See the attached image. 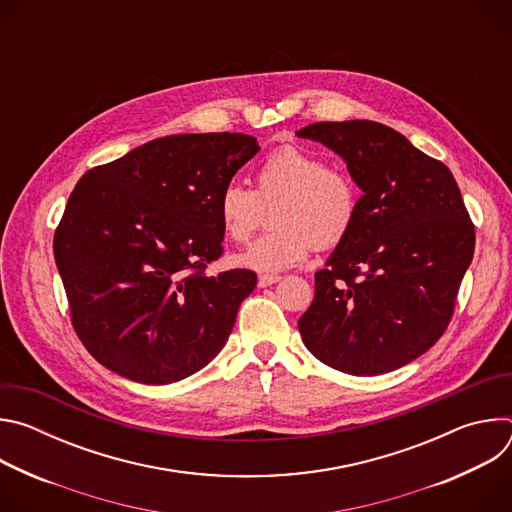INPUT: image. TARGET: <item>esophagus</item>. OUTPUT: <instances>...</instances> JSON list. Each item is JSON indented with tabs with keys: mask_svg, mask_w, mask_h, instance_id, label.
<instances>
[{
	"mask_svg": "<svg viewBox=\"0 0 512 512\" xmlns=\"http://www.w3.org/2000/svg\"><path fill=\"white\" fill-rule=\"evenodd\" d=\"M281 277L279 275H259V279H257V285L259 287H267V285H273V283H277Z\"/></svg>",
	"mask_w": 512,
	"mask_h": 512,
	"instance_id": "34e87169",
	"label": "esophagus"
}]
</instances>
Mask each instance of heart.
<instances>
[{
    "label": "heart",
    "instance_id": "b5f03b06",
    "mask_svg": "<svg viewBox=\"0 0 512 512\" xmlns=\"http://www.w3.org/2000/svg\"><path fill=\"white\" fill-rule=\"evenodd\" d=\"M275 231L253 241L233 263L259 273H279L302 265L314 245L332 249L352 231L358 216V192L340 170L298 148L283 145L255 172V190L229 182L216 198L223 235L245 243L261 225L263 208H271Z\"/></svg>",
    "mask_w": 512,
    "mask_h": 512
}]
</instances>
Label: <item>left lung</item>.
<instances>
[{"instance_id":"left-lung-1","label":"left lung","mask_w":512,"mask_h":512,"mask_svg":"<svg viewBox=\"0 0 512 512\" xmlns=\"http://www.w3.org/2000/svg\"><path fill=\"white\" fill-rule=\"evenodd\" d=\"M298 137L336 152L362 190L350 235L316 273L298 328L308 350L348 375H383L446 332L474 255V225L440 160L377 121L312 123Z\"/></svg>"}]
</instances>
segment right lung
Instances as JSON below:
<instances>
[{
    "mask_svg": "<svg viewBox=\"0 0 512 512\" xmlns=\"http://www.w3.org/2000/svg\"><path fill=\"white\" fill-rule=\"evenodd\" d=\"M259 152L245 133H182L89 170L54 233L85 348L145 385L186 379L221 352L257 275H208L223 255L216 198Z\"/></svg>",
    "mask_w": 512,
    "mask_h": 512,
    "instance_id": "right-lung-1",
    "label": "right lung"
}]
</instances>
